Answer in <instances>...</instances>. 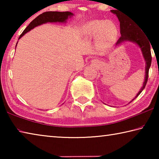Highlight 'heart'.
Masks as SVG:
<instances>
[{"mask_svg": "<svg viewBox=\"0 0 159 159\" xmlns=\"http://www.w3.org/2000/svg\"><path fill=\"white\" fill-rule=\"evenodd\" d=\"M83 31L90 39L99 38L101 46L107 47L115 40L118 29L116 24L111 21L93 20L86 24Z\"/></svg>", "mask_w": 159, "mask_h": 159, "instance_id": "1", "label": "heart"}]
</instances>
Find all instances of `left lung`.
Masks as SVG:
<instances>
[{"label":"left lung","instance_id":"1","mask_svg":"<svg viewBox=\"0 0 159 159\" xmlns=\"http://www.w3.org/2000/svg\"><path fill=\"white\" fill-rule=\"evenodd\" d=\"M112 13H114L117 16L118 20L120 21V32L121 36L119 38L116 43V45H119L125 41H130L137 44L140 48L142 55L145 60V76L143 85L141 88L137 95L134 97L132 100L129 102L130 103L133 102L137 97L142 93V91L144 89L145 86L147 83L148 76H149V70L152 64V55H151V48L150 43L148 41L147 38L145 36V34L142 29H139V25L134 21H132L130 17H126L125 15L122 14L118 10H111Z\"/></svg>","mask_w":159,"mask_h":159}]
</instances>
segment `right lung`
Segmentation results:
<instances>
[{
    "label": "right lung",
    "mask_w": 159,
    "mask_h": 159,
    "mask_svg": "<svg viewBox=\"0 0 159 159\" xmlns=\"http://www.w3.org/2000/svg\"><path fill=\"white\" fill-rule=\"evenodd\" d=\"M72 16H74V14L71 12H45L42 13L40 15L38 16L36 18H35L34 20L29 24V26L26 27L25 31L22 32L19 39H20L24 35L27 33L29 31H31V29L38 26L39 25H41L43 24H45L48 22H66V20L69 18L71 17ZM18 41L17 42V44ZM17 46V45H16ZM16 48V47H15Z\"/></svg>",
    "instance_id": "1"
}]
</instances>
